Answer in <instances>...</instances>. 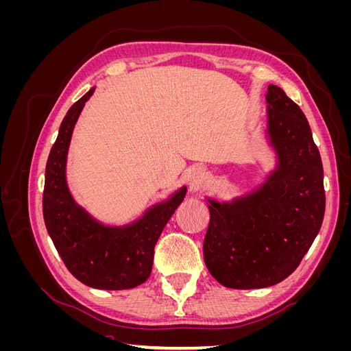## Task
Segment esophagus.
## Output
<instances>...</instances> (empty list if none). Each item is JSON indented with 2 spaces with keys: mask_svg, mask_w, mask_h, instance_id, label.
Segmentation results:
<instances>
[{
  "mask_svg": "<svg viewBox=\"0 0 351 351\" xmlns=\"http://www.w3.org/2000/svg\"><path fill=\"white\" fill-rule=\"evenodd\" d=\"M199 178H202V169H193L190 174V182H199Z\"/></svg>",
  "mask_w": 351,
  "mask_h": 351,
  "instance_id": "esophagus-1",
  "label": "esophagus"
}]
</instances>
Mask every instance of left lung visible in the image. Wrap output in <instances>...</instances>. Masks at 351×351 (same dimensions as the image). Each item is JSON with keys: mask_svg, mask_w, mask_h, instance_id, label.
<instances>
[{"mask_svg": "<svg viewBox=\"0 0 351 351\" xmlns=\"http://www.w3.org/2000/svg\"><path fill=\"white\" fill-rule=\"evenodd\" d=\"M267 139L277 164L265 182L230 202L208 200V271L228 289H265L299 267L325 214L324 168L311 125L285 92L269 84Z\"/></svg>", "mask_w": 351, "mask_h": 351, "instance_id": "obj_1", "label": "left lung"}]
</instances>
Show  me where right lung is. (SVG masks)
Returning a JSON list of instances; mask_svg holds the SVG:
<instances>
[{
	"label": "right lung",
	"mask_w": 351,
	"mask_h": 351,
	"mask_svg": "<svg viewBox=\"0 0 351 351\" xmlns=\"http://www.w3.org/2000/svg\"><path fill=\"white\" fill-rule=\"evenodd\" d=\"M93 90L71 105L51 147L42 197L44 219L52 243L74 278L98 290L134 289L149 278L155 244L187 189H178L125 226H105L74 200L66 177L67 154L74 125Z\"/></svg>",
	"instance_id": "add662e5"
}]
</instances>
